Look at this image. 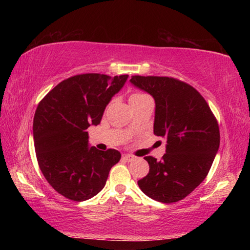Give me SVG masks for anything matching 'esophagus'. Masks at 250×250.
I'll return each instance as SVG.
<instances>
[{
  "mask_svg": "<svg viewBox=\"0 0 250 250\" xmlns=\"http://www.w3.org/2000/svg\"><path fill=\"white\" fill-rule=\"evenodd\" d=\"M134 159V156L133 155H130V154H125V155H122V160L124 161H126V162H131V161H132Z\"/></svg>",
  "mask_w": 250,
  "mask_h": 250,
  "instance_id": "1",
  "label": "esophagus"
}]
</instances>
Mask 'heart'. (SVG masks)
Returning <instances> with one entry per match:
<instances>
[{
	"label": "heart",
	"mask_w": 250,
	"mask_h": 250,
	"mask_svg": "<svg viewBox=\"0 0 250 250\" xmlns=\"http://www.w3.org/2000/svg\"><path fill=\"white\" fill-rule=\"evenodd\" d=\"M145 96H146V94H142V92H135V94L131 95V97H130V100H131V99L141 98V97H145Z\"/></svg>",
	"instance_id": "b5f03b06"
}]
</instances>
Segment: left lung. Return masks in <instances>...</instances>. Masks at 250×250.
Here are the masks:
<instances>
[{"label": "left lung", "mask_w": 250, "mask_h": 250, "mask_svg": "<svg viewBox=\"0 0 250 250\" xmlns=\"http://www.w3.org/2000/svg\"><path fill=\"white\" fill-rule=\"evenodd\" d=\"M130 82L154 98L153 132L167 140L162 159L145 158L150 171L139 188L152 200L179 202L208 174L219 147L218 122L200 92L182 80L133 76Z\"/></svg>", "instance_id": "8db88e82"}]
</instances>
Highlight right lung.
I'll list each match as a JSON object with an SVG mask.
<instances>
[{
    "mask_svg": "<svg viewBox=\"0 0 250 250\" xmlns=\"http://www.w3.org/2000/svg\"><path fill=\"white\" fill-rule=\"evenodd\" d=\"M128 75L82 74L54 87L41 100L33 121L34 146L42 173L61 195L89 200L104 188L121 154L88 146L90 125H99L113 95Z\"/></svg>",
    "mask_w": 250,
    "mask_h": 250,
    "instance_id": "add662e5",
    "label": "right lung"
}]
</instances>
